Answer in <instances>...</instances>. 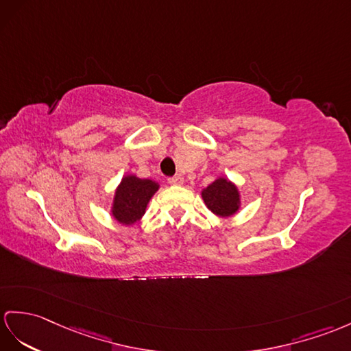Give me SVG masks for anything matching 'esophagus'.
I'll return each instance as SVG.
<instances>
[{
  "instance_id": "obj_1",
  "label": "esophagus",
  "mask_w": 351,
  "mask_h": 351,
  "mask_svg": "<svg viewBox=\"0 0 351 351\" xmlns=\"http://www.w3.org/2000/svg\"><path fill=\"white\" fill-rule=\"evenodd\" d=\"M183 182H184V178L180 174H177L174 177H169L168 178V183L173 184V186H180V184H183Z\"/></svg>"
}]
</instances>
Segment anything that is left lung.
I'll return each instance as SVG.
<instances>
[{
	"label": "left lung",
	"mask_w": 351,
	"mask_h": 351,
	"mask_svg": "<svg viewBox=\"0 0 351 351\" xmlns=\"http://www.w3.org/2000/svg\"><path fill=\"white\" fill-rule=\"evenodd\" d=\"M201 195L205 205L216 216L229 217L240 210V192H238L237 186L225 177H219L217 180L205 187Z\"/></svg>",
	"instance_id": "obj_1"
}]
</instances>
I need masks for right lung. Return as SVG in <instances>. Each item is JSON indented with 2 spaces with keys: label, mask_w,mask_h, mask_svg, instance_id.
I'll list each match as a JSON object with an SVG mask.
<instances>
[{
  "label": "right lung",
  "mask_w": 351,
  "mask_h": 351,
  "mask_svg": "<svg viewBox=\"0 0 351 351\" xmlns=\"http://www.w3.org/2000/svg\"><path fill=\"white\" fill-rule=\"evenodd\" d=\"M159 189V184L149 178L125 176L117 186L111 215L122 225H134L146 213L150 198Z\"/></svg>",
  "instance_id": "right-lung-1"
}]
</instances>
